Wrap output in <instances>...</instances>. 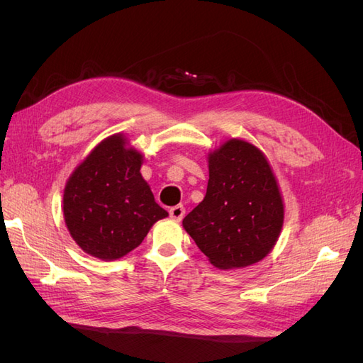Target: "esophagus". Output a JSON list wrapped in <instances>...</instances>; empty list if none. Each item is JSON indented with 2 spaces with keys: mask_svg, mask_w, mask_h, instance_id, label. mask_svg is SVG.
I'll use <instances>...</instances> for the list:
<instances>
[{
  "mask_svg": "<svg viewBox=\"0 0 363 363\" xmlns=\"http://www.w3.org/2000/svg\"><path fill=\"white\" fill-rule=\"evenodd\" d=\"M184 207L182 206V204H179V206H174V207H171L169 208V215H171V218L172 219H177V221H180V219L184 216Z\"/></svg>",
  "mask_w": 363,
  "mask_h": 363,
  "instance_id": "esophagus-1",
  "label": "esophagus"
}]
</instances>
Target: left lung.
<instances>
[{"mask_svg":"<svg viewBox=\"0 0 363 363\" xmlns=\"http://www.w3.org/2000/svg\"><path fill=\"white\" fill-rule=\"evenodd\" d=\"M204 200L183 227L219 269L245 268L269 255L280 236L284 204L263 152L244 139H228L208 152Z\"/></svg>","mask_w":363,"mask_h":363,"instance_id":"8db88e82","label":"left lung"}]
</instances>
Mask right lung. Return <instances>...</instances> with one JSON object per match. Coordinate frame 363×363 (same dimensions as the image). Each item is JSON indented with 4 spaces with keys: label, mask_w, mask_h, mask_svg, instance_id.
<instances>
[{
    "label": "right lung",
    "mask_w": 363,
    "mask_h": 363,
    "mask_svg": "<svg viewBox=\"0 0 363 363\" xmlns=\"http://www.w3.org/2000/svg\"><path fill=\"white\" fill-rule=\"evenodd\" d=\"M144 156L123 133L106 138L74 169L63 191V216L84 252L116 260L140 245L168 216L140 174Z\"/></svg>",
    "instance_id": "right-lung-1"
}]
</instances>
